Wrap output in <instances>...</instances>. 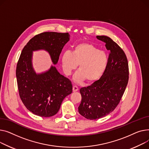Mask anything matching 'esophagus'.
<instances>
[{
	"instance_id": "esophagus-1",
	"label": "esophagus",
	"mask_w": 149,
	"mask_h": 149,
	"mask_svg": "<svg viewBox=\"0 0 149 149\" xmlns=\"http://www.w3.org/2000/svg\"><path fill=\"white\" fill-rule=\"evenodd\" d=\"M78 90H79V88H78L77 86H74L73 87V92H76V91H78Z\"/></svg>"
}]
</instances>
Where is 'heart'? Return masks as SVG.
I'll return each instance as SVG.
<instances>
[{
    "label": "heart",
    "mask_w": 149,
    "mask_h": 149,
    "mask_svg": "<svg viewBox=\"0 0 149 149\" xmlns=\"http://www.w3.org/2000/svg\"><path fill=\"white\" fill-rule=\"evenodd\" d=\"M108 63L107 54L99 50L92 44L82 42L77 45L72 53L67 51L61 58L64 73L70 75L79 65L77 71L74 75L75 82L86 80L88 83H94L102 76Z\"/></svg>",
    "instance_id": "obj_1"
}]
</instances>
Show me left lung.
Here are the masks:
<instances>
[{"mask_svg": "<svg viewBox=\"0 0 149 149\" xmlns=\"http://www.w3.org/2000/svg\"><path fill=\"white\" fill-rule=\"evenodd\" d=\"M110 51L107 68L98 81L80 89V114L89 120L105 117L118 104L129 80V67L124 51L107 36H97Z\"/></svg>", "mask_w": 149, "mask_h": 149, "instance_id": "left-lung-1", "label": "left lung"}]
</instances>
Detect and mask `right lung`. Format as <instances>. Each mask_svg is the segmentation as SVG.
<instances>
[{"mask_svg": "<svg viewBox=\"0 0 149 149\" xmlns=\"http://www.w3.org/2000/svg\"><path fill=\"white\" fill-rule=\"evenodd\" d=\"M70 37L68 33L42 32L31 38L22 51L16 68L19 95L26 108L35 115H55L64 99L72 93L73 86L54 65L45 72L36 73L32 65L33 52L46 50L55 65Z\"/></svg>", "mask_w": 149, "mask_h": 149, "instance_id": "add662e5", "label": "right lung"}]
</instances>
